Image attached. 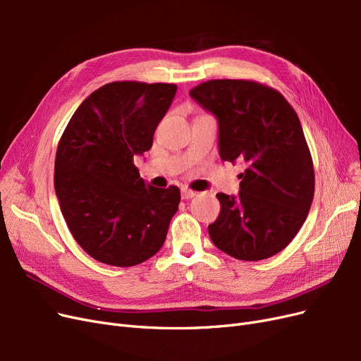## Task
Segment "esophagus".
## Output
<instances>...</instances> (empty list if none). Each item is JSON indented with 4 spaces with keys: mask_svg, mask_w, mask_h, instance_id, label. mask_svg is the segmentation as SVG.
Wrapping results in <instances>:
<instances>
[{
    "mask_svg": "<svg viewBox=\"0 0 361 361\" xmlns=\"http://www.w3.org/2000/svg\"><path fill=\"white\" fill-rule=\"evenodd\" d=\"M180 194H182V199H183V200L192 199L194 195H195V192H194V191H191V190H187V188H183V190L180 191Z\"/></svg>",
    "mask_w": 361,
    "mask_h": 361,
    "instance_id": "34e87169",
    "label": "esophagus"
}]
</instances>
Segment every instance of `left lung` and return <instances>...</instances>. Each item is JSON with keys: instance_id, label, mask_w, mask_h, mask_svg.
<instances>
[{"instance_id": "8db88e82", "label": "left lung", "mask_w": 361, "mask_h": 361, "mask_svg": "<svg viewBox=\"0 0 361 361\" xmlns=\"http://www.w3.org/2000/svg\"><path fill=\"white\" fill-rule=\"evenodd\" d=\"M190 94L218 118L221 159L247 162L238 197L216 194L221 211L207 227L212 243L239 260L280 253L304 224L314 194L297 113L280 92L251 80H211Z\"/></svg>"}]
</instances>
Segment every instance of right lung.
I'll list each match as a JSON object with an SVG mask.
<instances>
[{
  "label": "right lung",
  "instance_id": "add662e5",
  "mask_svg": "<svg viewBox=\"0 0 361 361\" xmlns=\"http://www.w3.org/2000/svg\"><path fill=\"white\" fill-rule=\"evenodd\" d=\"M176 84L114 81L78 106L59 141L54 187L72 236L87 255L134 267L166 241L180 202L178 187L140 178L135 155L152 147Z\"/></svg>",
  "mask_w": 361,
  "mask_h": 361
}]
</instances>
